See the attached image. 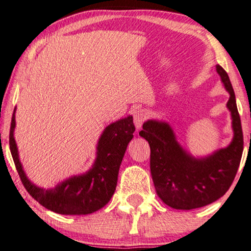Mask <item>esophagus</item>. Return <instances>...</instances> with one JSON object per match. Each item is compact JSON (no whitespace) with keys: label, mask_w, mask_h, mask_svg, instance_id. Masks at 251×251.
Listing matches in <instances>:
<instances>
[{"label":"esophagus","mask_w":251,"mask_h":251,"mask_svg":"<svg viewBox=\"0 0 251 251\" xmlns=\"http://www.w3.org/2000/svg\"><path fill=\"white\" fill-rule=\"evenodd\" d=\"M148 113L145 109H138L134 112V124L136 126V129H141L144 124V122L147 120Z\"/></svg>","instance_id":"esophagus-1"}]
</instances>
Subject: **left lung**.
Returning <instances> with one entry per match:
<instances>
[{
  "mask_svg": "<svg viewBox=\"0 0 251 251\" xmlns=\"http://www.w3.org/2000/svg\"><path fill=\"white\" fill-rule=\"evenodd\" d=\"M226 91L231 115L232 141L227 147L196 158L181 147L166 122L150 120L139 135L151 147V173L156 193L167 206L190 210L209 205L223 197L231 186L244 151V136L236 96L222 66H216Z\"/></svg>",
  "mask_w": 251,
  "mask_h": 251,
  "instance_id": "obj_1",
  "label": "left lung"
}]
</instances>
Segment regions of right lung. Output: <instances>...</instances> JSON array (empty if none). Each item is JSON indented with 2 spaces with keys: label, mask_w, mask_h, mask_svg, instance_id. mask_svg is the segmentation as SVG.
<instances>
[{
  "label": "right lung",
  "mask_w": 251,
  "mask_h": 251,
  "mask_svg": "<svg viewBox=\"0 0 251 251\" xmlns=\"http://www.w3.org/2000/svg\"><path fill=\"white\" fill-rule=\"evenodd\" d=\"M15 110L10 129V150L16 171L28 194L42 206L61 215H88L103 208L115 193L123 157L134 137L133 116L114 122L104 129L97 143L96 158L91 169L45 189L28 179L20 161L14 138Z\"/></svg>",
  "instance_id": "right-lung-1"
}]
</instances>
